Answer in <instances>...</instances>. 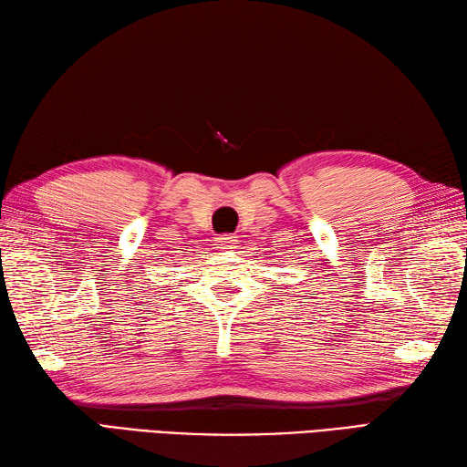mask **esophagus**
Returning a JSON list of instances; mask_svg holds the SVG:
<instances>
[{"mask_svg": "<svg viewBox=\"0 0 467 467\" xmlns=\"http://www.w3.org/2000/svg\"><path fill=\"white\" fill-rule=\"evenodd\" d=\"M216 243H219V248H231L236 244V236L234 234H219L216 236Z\"/></svg>", "mask_w": 467, "mask_h": 467, "instance_id": "1", "label": "esophagus"}]
</instances>
